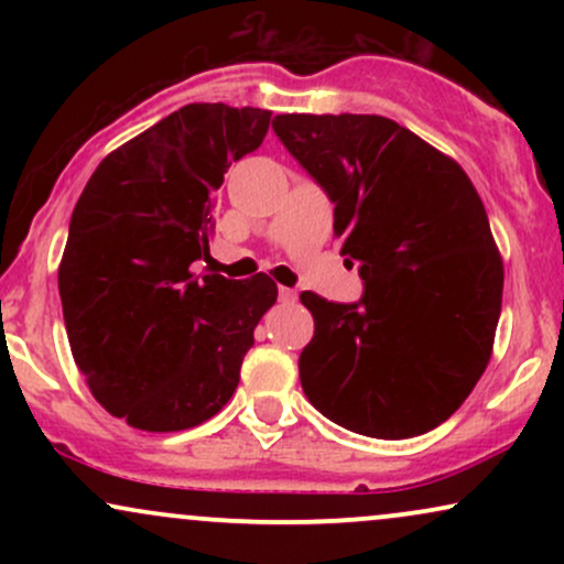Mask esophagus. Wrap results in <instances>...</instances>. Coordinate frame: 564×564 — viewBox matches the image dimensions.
Here are the masks:
<instances>
[{
    "label": "esophagus",
    "instance_id": "34e87169",
    "mask_svg": "<svg viewBox=\"0 0 564 564\" xmlns=\"http://www.w3.org/2000/svg\"><path fill=\"white\" fill-rule=\"evenodd\" d=\"M278 296H281V302H294L296 291L294 289H281V291H278Z\"/></svg>",
    "mask_w": 564,
    "mask_h": 564
}]
</instances>
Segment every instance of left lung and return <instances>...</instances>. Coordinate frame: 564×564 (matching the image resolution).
I'll use <instances>...</instances> for the list:
<instances>
[{
  "instance_id": "1",
  "label": "left lung",
  "mask_w": 564,
  "mask_h": 564,
  "mask_svg": "<svg viewBox=\"0 0 564 564\" xmlns=\"http://www.w3.org/2000/svg\"><path fill=\"white\" fill-rule=\"evenodd\" d=\"M283 148L334 204L345 262L364 296L300 300L313 341L302 390L366 437L435 430L482 377L501 315L503 264L467 172L384 116L281 113Z\"/></svg>"
}]
</instances>
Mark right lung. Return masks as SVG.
Here are the masks:
<instances>
[{
	"label": "right lung",
	"mask_w": 564,
	"mask_h": 564,
	"mask_svg": "<svg viewBox=\"0 0 564 564\" xmlns=\"http://www.w3.org/2000/svg\"><path fill=\"white\" fill-rule=\"evenodd\" d=\"M268 127L262 108L191 102L102 159L76 200L57 270L70 352L97 403L134 430L215 416L275 304L264 273H191L209 257L212 193Z\"/></svg>",
	"instance_id": "right-lung-1"
}]
</instances>
